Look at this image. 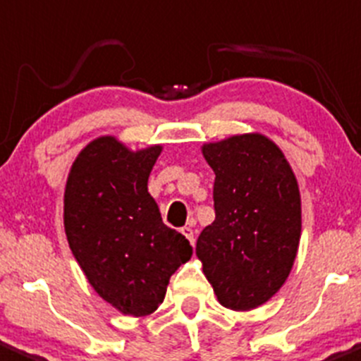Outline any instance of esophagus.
Listing matches in <instances>:
<instances>
[{
  "label": "esophagus",
  "mask_w": 361,
  "mask_h": 361,
  "mask_svg": "<svg viewBox=\"0 0 361 361\" xmlns=\"http://www.w3.org/2000/svg\"><path fill=\"white\" fill-rule=\"evenodd\" d=\"M180 231H182V235L188 238L189 243L195 245V231H192V228H189V226H185V228H182Z\"/></svg>",
  "instance_id": "esophagus-1"
}]
</instances>
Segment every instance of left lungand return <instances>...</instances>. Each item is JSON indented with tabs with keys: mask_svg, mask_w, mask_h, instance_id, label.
<instances>
[{
	"mask_svg": "<svg viewBox=\"0 0 361 361\" xmlns=\"http://www.w3.org/2000/svg\"><path fill=\"white\" fill-rule=\"evenodd\" d=\"M202 154L215 173V221L196 241V255L222 306L255 310L283 287L299 250L295 173L259 132L205 142Z\"/></svg>",
	"mask_w": 361,
	"mask_h": 361,
	"instance_id": "1",
	"label": "left lung"
}]
</instances>
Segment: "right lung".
I'll list each match as a JSON object with an SVG mask.
<instances>
[{
	"label": "right lung",
	"mask_w": 361,
	"mask_h": 361,
	"mask_svg": "<svg viewBox=\"0 0 361 361\" xmlns=\"http://www.w3.org/2000/svg\"><path fill=\"white\" fill-rule=\"evenodd\" d=\"M161 144L130 149L114 135L88 142L64 189V229L74 259L99 297L133 318L154 313L170 276L192 255L163 224L147 179Z\"/></svg>",
	"instance_id": "add662e5"
}]
</instances>
